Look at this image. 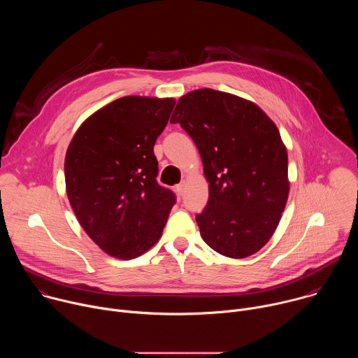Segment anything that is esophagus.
<instances>
[{"label": "esophagus", "instance_id": "34e87169", "mask_svg": "<svg viewBox=\"0 0 358 358\" xmlns=\"http://www.w3.org/2000/svg\"><path fill=\"white\" fill-rule=\"evenodd\" d=\"M184 187H185V184H184V182H181V184H178V185H176V191H177V194H178V195H182V192H184Z\"/></svg>", "mask_w": 358, "mask_h": 358}]
</instances>
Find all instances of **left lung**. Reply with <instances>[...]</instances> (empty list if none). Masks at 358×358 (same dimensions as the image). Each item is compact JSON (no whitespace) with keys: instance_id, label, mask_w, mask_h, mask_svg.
<instances>
[{"instance_id":"left-lung-1","label":"left lung","mask_w":358,"mask_h":358,"mask_svg":"<svg viewBox=\"0 0 358 358\" xmlns=\"http://www.w3.org/2000/svg\"><path fill=\"white\" fill-rule=\"evenodd\" d=\"M170 123L189 134L210 182L207 207L195 217L202 239L228 258L258 252L289 195L287 151L276 124L252 101L214 89L184 94Z\"/></svg>"}]
</instances>
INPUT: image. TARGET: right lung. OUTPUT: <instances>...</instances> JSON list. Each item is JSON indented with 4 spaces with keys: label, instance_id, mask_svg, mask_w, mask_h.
<instances>
[{
    "label": "right lung",
    "instance_id": "right-lung-1",
    "mask_svg": "<svg viewBox=\"0 0 358 358\" xmlns=\"http://www.w3.org/2000/svg\"><path fill=\"white\" fill-rule=\"evenodd\" d=\"M174 99L124 96L86 119L65 157L66 194L89 238L106 253L133 259L155 245L176 203L159 185L155 143Z\"/></svg>",
    "mask_w": 358,
    "mask_h": 358
}]
</instances>
